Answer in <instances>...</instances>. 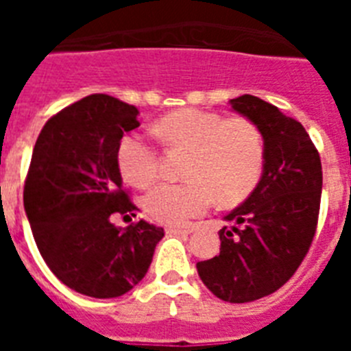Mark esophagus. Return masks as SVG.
I'll return each mask as SVG.
<instances>
[{"label":"esophagus","instance_id":"obj_1","mask_svg":"<svg viewBox=\"0 0 351 351\" xmlns=\"http://www.w3.org/2000/svg\"><path fill=\"white\" fill-rule=\"evenodd\" d=\"M167 234L170 235H188L191 234L190 228H181V226H167Z\"/></svg>","mask_w":351,"mask_h":351}]
</instances>
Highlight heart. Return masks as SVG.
Segmentation results:
<instances>
[{"instance_id": "obj_1", "label": "heart", "mask_w": 351, "mask_h": 351, "mask_svg": "<svg viewBox=\"0 0 351 351\" xmlns=\"http://www.w3.org/2000/svg\"><path fill=\"white\" fill-rule=\"evenodd\" d=\"M160 141L170 149L188 151L184 178L179 184H160L144 198L153 219L186 225L202 216L214 202L235 206L255 190L263 169V137L258 126L244 117L223 119L198 108H179L154 125ZM121 176L135 188L158 179V153L138 135L121 138L116 153Z\"/></svg>"}]
</instances>
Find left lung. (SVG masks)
Returning a JSON list of instances; mask_svg holds the SVG:
<instances>
[{
  "instance_id": "left-lung-1",
  "label": "left lung",
  "mask_w": 351,
  "mask_h": 351,
  "mask_svg": "<svg viewBox=\"0 0 351 351\" xmlns=\"http://www.w3.org/2000/svg\"><path fill=\"white\" fill-rule=\"evenodd\" d=\"M232 110L258 126L263 170L250 197L219 230V255L197 263L200 280L218 299L243 304L283 287L315 237L322 198V161L299 121L256 96L230 100Z\"/></svg>"
}]
</instances>
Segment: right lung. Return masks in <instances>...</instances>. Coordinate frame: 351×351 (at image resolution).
<instances>
[{"label": "right lung", "instance_id": "add662e5", "mask_svg": "<svg viewBox=\"0 0 351 351\" xmlns=\"http://www.w3.org/2000/svg\"><path fill=\"white\" fill-rule=\"evenodd\" d=\"M138 108L89 95L45 123L24 184V209L43 260L61 283L95 299L125 295L147 272L165 232L132 219L117 145L138 128Z\"/></svg>", "mask_w": 351, "mask_h": 351}]
</instances>
